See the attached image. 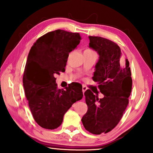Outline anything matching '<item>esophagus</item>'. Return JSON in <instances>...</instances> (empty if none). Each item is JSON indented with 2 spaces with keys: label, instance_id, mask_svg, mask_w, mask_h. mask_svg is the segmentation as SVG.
<instances>
[{
  "label": "esophagus",
  "instance_id": "34e87169",
  "mask_svg": "<svg viewBox=\"0 0 153 153\" xmlns=\"http://www.w3.org/2000/svg\"><path fill=\"white\" fill-rule=\"evenodd\" d=\"M86 90H87V87H86V86H82V92H83V93H84V92H85Z\"/></svg>",
  "mask_w": 153,
  "mask_h": 153
}]
</instances>
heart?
I'll list each match as a JSON object with an SVG mask.
<instances>
[{
    "instance_id": "obj_1",
    "label": "heart",
    "mask_w": 153,
    "mask_h": 153,
    "mask_svg": "<svg viewBox=\"0 0 153 153\" xmlns=\"http://www.w3.org/2000/svg\"><path fill=\"white\" fill-rule=\"evenodd\" d=\"M84 51H92V50L89 49H86Z\"/></svg>"
}]
</instances>
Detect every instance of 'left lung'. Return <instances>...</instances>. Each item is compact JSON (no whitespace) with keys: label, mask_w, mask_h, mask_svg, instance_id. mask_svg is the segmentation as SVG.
Segmentation results:
<instances>
[{"label":"left lung","mask_w":153,"mask_h":153,"mask_svg":"<svg viewBox=\"0 0 153 153\" xmlns=\"http://www.w3.org/2000/svg\"><path fill=\"white\" fill-rule=\"evenodd\" d=\"M88 38L89 47L100 56L93 79L98 83L104 97L99 99L90 89L85 91L88 110L82 122L89 133L100 135L112 131L122 119L128 104L133 81L128 60L122 58L117 44L99 36Z\"/></svg>","instance_id":"left-lung-1"}]
</instances>
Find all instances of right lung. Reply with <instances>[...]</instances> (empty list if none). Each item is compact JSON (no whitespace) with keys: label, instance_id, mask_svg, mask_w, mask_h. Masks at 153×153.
<instances>
[{"label":"right lung","instance_id":"right-lung-1","mask_svg":"<svg viewBox=\"0 0 153 153\" xmlns=\"http://www.w3.org/2000/svg\"><path fill=\"white\" fill-rule=\"evenodd\" d=\"M80 40L78 33L58 29L40 37L29 51L22 82L34 120L44 128L60 126L65 113L82 98L79 84L59 89L55 77L65 71L69 54Z\"/></svg>","mask_w":153,"mask_h":153}]
</instances>
